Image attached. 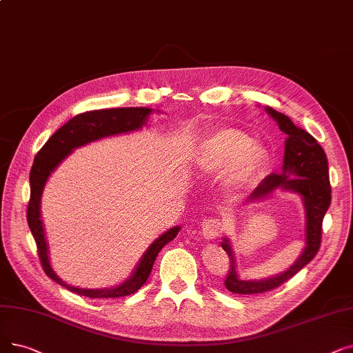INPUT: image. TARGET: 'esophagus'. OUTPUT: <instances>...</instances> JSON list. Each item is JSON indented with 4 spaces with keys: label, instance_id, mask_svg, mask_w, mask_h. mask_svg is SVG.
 Instances as JSON below:
<instances>
[{
    "label": "esophagus",
    "instance_id": "1",
    "mask_svg": "<svg viewBox=\"0 0 353 353\" xmlns=\"http://www.w3.org/2000/svg\"><path fill=\"white\" fill-rule=\"evenodd\" d=\"M225 229V222L218 218H209L202 222V234L206 239H213L219 236Z\"/></svg>",
    "mask_w": 353,
    "mask_h": 353
}]
</instances>
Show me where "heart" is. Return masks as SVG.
I'll use <instances>...</instances> for the list:
<instances>
[{
    "mask_svg": "<svg viewBox=\"0 0 353 353\" xmlns=\"http://www.w3.org/2000/svg\"><path fill=\"white\" fill-rule=\"evenodd\" d=\"M268 151L251 135L236 128L214 131L197 143L192 164L201 179L216 177L225 170V185L232 190L250 186L261 174Z\"/></svg>",
    "mask_w": 353,
    "mask_h": 353,
    "instance_id": "1",
    "label": "heart"
}]
</instances>
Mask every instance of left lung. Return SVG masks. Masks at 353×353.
Wrapping results in <instances>:
<instances>
[{"mask_svg":"<svg viewBox=\"0 0 353 353\" xmlns=\"http://www.w3.org/2000/svg\"><path fill=\"white\" fill-rule=\"evenodd\" d=\"M287 135L284 144V159L280 174L267 176L250 194V202H259L271 196L275 190L296 193L301 197L304 208V248L296 261L285 271L261 280H242L236 270V256L229 238H223L221 245L229 256V272L225 287L235 294H258L277 288L307 265L320 248L321 223L330 206L332 190L329 181V165L325 150L313 137L294 125L287 115L265 106Z\"/></svg>","mask_w":353,"mask_h":353,"instance_id":"1","label":"left lung"}]
</instances>
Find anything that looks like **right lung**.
Returning a JSON list of instances; mask_svg holds the SVG:
<instances>
[{"instance_id":"right-lung-1","label":"right lung","mask_w":353,"mask_h":353,"mask_svg":"<svg viewBox=\"0 0 353 353\" xmlns=\"http://www.w3.org/2000/svg\"><path fill=\"white\" fill-rule=\"evenodd\" d=\"M152 111L154 110L139 106V108L89 111L76 115L50 137L48 143L41 147V150L37 152V156L34 159L32 172H30V202L27 208V222L30 226V231H32L36 239L39 256L41 259L44 272L48 274L53 281L66 287L76 294L90 299H112L124 297L135 293V291L140 290L147 281L152 264H154L161 248L165 243L173 241L180 231V226H173L172 229H168L167 232L160 235L157 239L152 241V243L145 250L130 277L121 284L110 288H81L66 284L54 272L50 264L49 247L48 241H46L40 212L43 189L46 186V183H48L50 174L74 148H79L89 143L106 139V137L141 130L147 124L148 117L152 114Z\"/></svg>"}]
</instances>
